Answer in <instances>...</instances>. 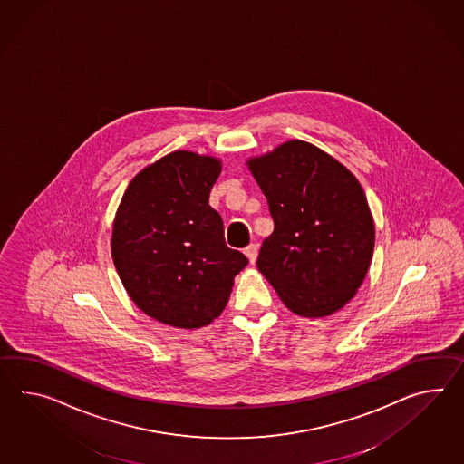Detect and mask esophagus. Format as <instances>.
I'll return each instance as SVG.
<instances>
[{"label": "esophagus", "instance_id": "esophagus-1", "mask_svg": "<svg viewBox=\"0 0 464 464\" xmlns=\"http://www.w3.org/2000/svg\"><path fill=\"white\" fill-rule=\"evenodd\" d=\"M245 255H246L247 259H249V263L253 265L255 261H256L257 257V246L256 245H249V246L245 247Z\"/></svg>", "mask_w": 464, "mask_h": 464}]
</instances>
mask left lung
<instances>
[{"label":"left lung","instance_id":"8db88e82","mask_svg":"<svg viewBox=\"0 0 464 464\" xmlns=\"http://www.w3.org/2000/svg\"><path fill=\"white\" fill-rule=\"evenodd\" d=\"M247 165L275 221L257 269L299 316L321 318L343 308L366 276L374 247V223L358 179L299 140Z\"/></svg>","mask_w":464,"mask_h":464}]
</instances>
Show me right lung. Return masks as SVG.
I'll return each mask as SVG.
<instances>
[{
    "instance_id": "obj_1",
    "label": "right lung",
    "mask_w": 464,
    "mask_h": 464,
    "mask_svg": "<svg viewBox=\"0 0 464 464\" xmlns=\"http://www.w3.org/2000/svg\"><path fill=\"white\" fill-rule=\"evenodd\" d=\"M217 158L175 151L144 168L114 218L111 255L134 304L176 328H201L221 314L247 257L227 246L209 207Z\"/></svg>"
}]
</instances>
